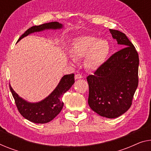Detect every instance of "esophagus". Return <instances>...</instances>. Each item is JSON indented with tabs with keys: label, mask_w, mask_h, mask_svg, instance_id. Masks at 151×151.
<instances>
[{
	"label": "esophagus",
	"mask_w": 151,
	"mask_h": 151,
	"mask_svg": "<svg viewBox=\"0 0 151 151\" xmlns=\"http://www.w3.org/2000/svg\"><path fill=\"white\" fill-rule=\"evenodd\" d=\"M83 78V76L81 75H80V74H76L75 76V79H79V78Z\"/></svg>",
	"instance_id": "esophagus-1"
}]
</instances>
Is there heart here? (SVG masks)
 <instances>
[{
	"instance_id": "heart-1",
	"label": "heart",
	"mask_w": 151,
	"mask_h": 151,
	"mask_svg": "<svg viewBox=\"0 0 151 151\" xmlns=\"http://www.w3.org/2000/svg\"><path fill=\"white\" fill-rule=\"evenodd\" d=\"M111 47L107 40L92 36H81L72 42L70 54L71 64L85 57V67L89 70H96L102 66L109 57Z\"/></svg>"
}]
</instances>
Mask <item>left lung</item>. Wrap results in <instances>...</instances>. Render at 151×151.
Returning a JSON list of instances; mask_svg holds the SVG:
<instances>
[{
	"label": "left lung",
	"instance_id": "8db88e82",
	"mask_svg": "<svg viewBox=\"0 0 151 151\" xmlns=\"http://www.w3.org/2000/svg\"><path fill=\"white\" fill-rule=\"evenodd\" d=\"M110 32L124 48L114 53L87 80L90 108L101 116L114 119L131 106L138 85L139 57L124 33L112 29Z\"/></svg>",
	"mask_w": 151,
	"mask_h": 151
}]
</instances>
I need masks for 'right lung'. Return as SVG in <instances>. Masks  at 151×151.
<instances>
[{
  "label": "right lung",
  "instance_id": "obj_1",
  "mask_svg": "<svg viewBox=\"0 0 151 151\" xmlns=\"http://www.w3.org/2000/svg\"><path fill=\"white\" fill-rule=\"evenodd\" d=\"M63 28L64 26L57 22L32 26L20 37L17 42L30 34L47 30H60ZM74 83V74L63 76L55 89L47 97L37 102H28L20 97L13 89L10 84L9 88L18 111L24 118L35 123H46L53 120L62 111L64 106V102L62 100V96Z\"/></svg>",
  "mask_w": 151,
  "mask_h": 151
}]
</instances>
